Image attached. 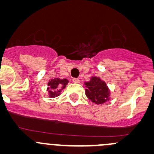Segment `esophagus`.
Instances as JSON below:
<instances>
[{"mask_svg":"<svg viewBox=\"0 0 154 154\" xmlns=\"http://www.w3.org/2000/svg\"><path fill=\"white\" fill-rule=\"evenodd\" d=\"M73 82H75V83H79L80 82V80L78 78H73Z\"/></svg>","mask_w":154,"mask_h":154,"instance_id":"esophagus-1","label":"esophagus"}]
</instances>
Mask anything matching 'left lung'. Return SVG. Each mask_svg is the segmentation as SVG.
<instances>
[{"label":"left lung","mask_w":154,"mask_h":154,"mask_svg":"<svg viewBox=\"0 0 154 154\" xmlns=\"http://www.w3.org/2000/svg\"><path fill=\"white\" fill-rule=\"evenodd\" d=\"M85 95L97 105H102L110 100V90L106 82L98 77H91L90 81L84 82Z\"/></svg>","instance_id":"8db88e82"}]
</instances>
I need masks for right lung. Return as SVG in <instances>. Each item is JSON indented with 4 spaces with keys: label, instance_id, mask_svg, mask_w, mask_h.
<instances>
[{
    "label": "right lung",
    "instance_id": "right-lung-1",
    "mask_svg": "<svg viewBox=\"0 0 154 154\" xmlns=\"http://www.w3.org/2000/svg\"><path fill=\"white\" fill-rule=\"evenodd\" d=\"M68 83H69V80L67 79H51L48 82L47 91L48 97L51 98H54L59 96L60 94V92L66 88Z\"/></svg>",
    "mask_w": 154,
    "mask_h": 154
}]
</instances>
